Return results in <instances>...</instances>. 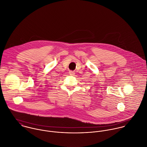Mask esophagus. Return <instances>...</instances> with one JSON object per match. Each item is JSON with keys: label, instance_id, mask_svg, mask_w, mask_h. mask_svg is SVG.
<instances>
[{"label": "esophagus", "instance_id": "34e87169", "mask_svg": "<svg viewBox=\"0 0 147 147\" xmlns=\"http://www.w3.org/2000/svg\"><path fill=\"white\" fill-rule=\"evenodd\" d=\"M69 75H72V76L75 75V72H73V71H69Z\"/></svg>", "mask_w": 147, "mask_h": 147}]
</instances>
